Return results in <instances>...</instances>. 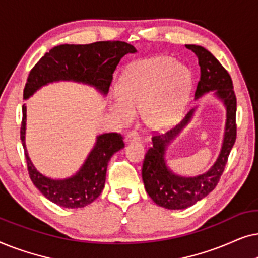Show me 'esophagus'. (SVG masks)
Returning a JSON list of instances; mask_svg holds the SVG:
<instances>
[{"label":"esophagus","instance_id":"1","mask_svg":"<svg viewBox=\"0 0 258 258\" xmlns=\"http://www.w3.org/2000/svg\"><path fill=\"white\" fill-rule=\"evenodd\" d=\"M125 143H133V142H141V137L137 132H129L125 135Z\"/></svg>","mask_w":258,"mask_h":258}]
</instances>
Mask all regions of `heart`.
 <instances>
[{"instance_id":"heart-1","label":"heart","mask_w":258,"mask_h":258,"mask_svg":"<svg viewBox=\"0 0 258 258\" xmlns=\"http://www.w3.org/2000/svg\"><path fill=\"white\" fill-rule=\"evenodd\" d=\"M191 75L184 66L168 56H156L134 63L123 73L118 95L109 109L123 124L142 112L144 123L162 130L174 125L188 102Z\"/></svg>"}]
</instances>
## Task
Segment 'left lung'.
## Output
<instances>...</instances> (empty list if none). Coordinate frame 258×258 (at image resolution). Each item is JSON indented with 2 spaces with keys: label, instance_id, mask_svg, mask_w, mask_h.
<instances>
[{
  "label": "left lung",
  "instance_id": "1",
  "mask_svg": "<svg viewBox=\"0 0 258 258\" xmlns=\"http://www.w3.org/2000/svg\"><path fill=\"white\" fill-rule=\"evenodd\" d=\"M185 48L195 52L201 68L195 100L209 91H214L215 96L223 102L227 118L223 142L216 162L207 172L195 177H184L172 172L164 156L169 144L191 121L196 108L191 109L184 119L170 132L164 135L153 136V146L148 149L142 167L144 188L157 206L170 210L191 207L213 191L223 174L228 156L236 141V95L230 75L206 48L196 44H185Z\"/></svg>",
  "mask_w": 258,
  "mask_h": 258
}]
</instances>
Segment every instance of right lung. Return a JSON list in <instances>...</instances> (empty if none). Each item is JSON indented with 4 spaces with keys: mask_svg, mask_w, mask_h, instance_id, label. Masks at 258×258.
<instances>
[{
    "mask_svg": "<svg viewBox=\"0 0 258 258\" xmlns=\"http://www.w3.org/2000/svg\"><path fill=\"white\" fill-rule=\"evenodd\" d=\"M134 45L122 41H101L90 44H61L45 52L28 76L23 98L28 100L52 82L72 81L94 87L107 95L116 67L126 54L136 52ZM21 141L29 176L42 195L52 203L68 209L87 207L101 195L104 188L108 162L116 151L124 148L121 134H101L80 170L73 176L54 179L34 167L26 147L27 107H22Z\"/></svg>",
    "mask_w": 258,
    "mask_h": 258,
    "instance_id": "right-lung-1",
    "label": "right lung"
}]
</instances>
